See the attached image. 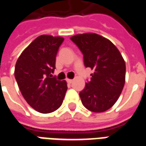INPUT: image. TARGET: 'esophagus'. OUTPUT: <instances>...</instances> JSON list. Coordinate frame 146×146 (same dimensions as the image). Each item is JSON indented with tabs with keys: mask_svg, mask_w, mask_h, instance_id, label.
I'll return each mask as SVG.
<instances>
[{
	"mask_svg": "<svg viewBox=\"0 0 146 146\" xmlns=\"http://www.w3.org/2000/svg\"><path fill=\"white\" fill-rule=\"evenodd\" d=\"M66 81L68 84H71V83L73 82V80L72 79H66Z\"/></svg>",
	"mask_w": 146,
	"mask_h": 146,
	"instance_id": "34e87169",
	"label": "esophagus"
}]
</instances>
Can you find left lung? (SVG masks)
Segmentation results:
<instances>
[{"label":"left lung","mask_w":146,"mask_h":146,"mask_svg":"<svg viewBox=\"0 0 146 146\" xmlns=\"http://www.w3.org/2000/svg\"><path fill=\"white\" fill-rule=\"evenodd\" d=\"M70 39L84 54V66L94 70L80 92L82 104L94 113L105 112L116 103L123 88L124 59L110 40L97 33L76 34Z\"/></svg>","instance_id":"left-lung-1"}]
</instances>
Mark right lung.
<instances>
[{
    "label": "right lung",
    "mask_w": 146,
    "mask_h": 146,
    "mask_svg": "<svg viewBox=\"0 0 146 146\" xmlns=\"http://www.w3.org/2000/svg\"><path fill=\"white\" fill-rule=\"evenodd\" d=\"M62 36L40 35L24 49L15 67V77L22 95L31 107L50 113L62 104L67 91L66 80L51 77Z\"/></svg>",
    "instance_id": "1"
}]
</instances>
